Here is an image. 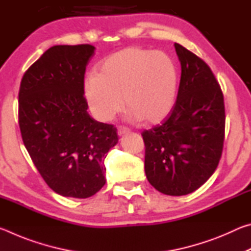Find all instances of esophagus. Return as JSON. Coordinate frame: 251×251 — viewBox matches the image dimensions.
Masks as SVG:
<instances>
[{"label":"esophagus","mask_w":251,"mask_h":251,"mask_svg":"<svg viewBox=\"0 0 251 251\" xmlns=\"http://www.w3.org/2000/svg\"><path fill=\"white\" fill-rule=\"evenodd\" d=\"M117 133H118V135H124L126 133H129V129L126 128V127H118Z\"/></svg>","instance_id":"esophagus-1"}]
</instances>
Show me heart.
Returning <instances> with one entry per match:
<instances>
[{
    "mask_svg": "<svg viewBox=\"0 0 251 251\" xmlns=\"http://www.w3.org/2000/svg\"><path fill=\"white\" fill-rule=\"evenodd\" d=\"M178 71L174 59L159 50L129 46L109 55L86 76L85 100L100 122H109L123 109L131 121L156 124L175 105Z\"/></svg>",
    "mask_w": 251,
    "mask_h": 251,
    "instance_id": "1",
    "label": "heart"
}]
</instances>
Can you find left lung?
<instances>
[{"label": "left lung", "mask_w": 251, "mask_h": 251, "mask_svg": "<svg viewBox=\"0 0 251 251\" xmlns=\"http://www.w3.org/2000/svg\"><path fill=\"white\" fill-rule=\"evenodd\" d=\"M181 76L175 105L163 124L142 133L145 173L158 192L182 196L209 179L222 157L225 104L218 80L201 57L175 43Z\"/></svg>", "instance_id": "8db88e82"}]
</instances>
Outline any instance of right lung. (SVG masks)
Listing matches in <instances>:
<instances>
[{
    "label": "right lung",
    "mask_w": 251,
    "mask_h": 251,
    "mask_svg": "<svg viewBox=\"0 0 251 251\" xmlns=\"http://www.w3.org/2000/svg\"><path fill=\"white\" fill-rule=\"evenodd\" d=\"M90 44L55 45L28 67L19 92L25 147L55 193L87 198L105 185L104 160L118 142L114 125L87 113L83 84Z\"/></svg>",
    "instance_id": "add662e5"
}]
</instances>
